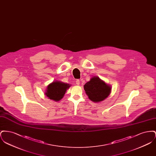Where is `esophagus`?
Listing matches in <instances>:
<instances>
[{
	"mask_svg": "<svg viewBox=\"0 0 156 156\" xmlns=\"http://www.w3.org/2000/svg\"><path fill=\"white\" fill-rule=\"evenodd\" d=\"M76 85H80V81L79 80H76Z\"/></svg>",
	"mask_w": 156,
	"mask_h": 156,
	"instance_id": "obj_1",
	"label": "esophagus"
}]
</instances>
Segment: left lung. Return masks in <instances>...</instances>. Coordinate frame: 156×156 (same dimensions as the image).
Instances as JSON below:
<instances>
[{
    "label": "left lung",
    "instance_id": "1",
    "mask_svg": "<svg viewBox=\"0 0 156 156\" xmlns=\"http://www.w3.org/2000/svg\"><path fill=\"white\" fill-rule=\"evenodd\" d=\"M84 89L91 101L98 102L104 101L109 95L111 88L99 77H93L84 85Z\"/></svg>",
    "mask_w": 156,
    "mask_h": 156
}]
</instances>
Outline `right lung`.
I'll return each mask as SVG.
<instances>
[{
	"label": "right lung",
	"mask_w": 156,
	"mask_h": 156,
	"mask_svg": "<svg viewBox=\"0 0 156 156\" xmlns=\"http://www.w3.org/2000/svg\"><path fill=\"white\" fill-rule=\"evenodd\" d=\"M69 87V84L63 82H53L48 86L45 95L50 99L59 101L63 98L67 89H68Z\"/></svg>",
	"instance_id": "right-lung-1"
}]
</instances>
